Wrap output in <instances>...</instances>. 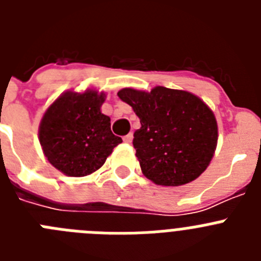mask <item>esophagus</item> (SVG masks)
<instances>
[{
  "label": "esophagus",
  "instance_id": "34e87169",
  "mask_svg": "<svg viewBox=\"0 0 261 261\" xmlns=\"http://www.w3.org/2000/svg\"><path fill=\"white\" fill-rule=\"evenodd\" d=\"M124 142H125V144H130V142H132V140H133V135L132 133H129V135H126V136H124Z\"/></svg>",
  "mask_w": 261,
  "mask_h": 261
}]
</instances>
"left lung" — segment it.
<instances>
[{
	"label": "left lung",
	"mask_w": 261,
	"mask_h": 261,
	"mask_svg": "<svg viewBox=\"0 0 261 261\" xmlns=\"http://www.w3.org/2000/svg\"><path fill=\"white\" fill-rule=\"evenodd\" d=\"M140 119L133 135L142 174L158 186H183L211 163L218 128L211 108L193 94L156 86L150 93L123 89L117 93Z\"/></svg>",
	"instance_id": "obj_1"
}]
</instances>
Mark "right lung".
Instances as JSON below:
<instances>
[{
  "instance_id": "1",
  "label": "right lung",
  "mask_w": 261,
  "mask_h": 261,
  "mask_svg": "<svg viewBox=\"0 0 261 261\" xmlns=\"http://www.w3.org/2000/svg\"><path fill=\"white\" fill-rule=\"evenodd\" d=\"M105 94L87 90L57 98L41 119L39 141L52 166L68 176H86L105 165L123 142L111 130V119L100 112Z\"/></svg>"
}]
</instances>
